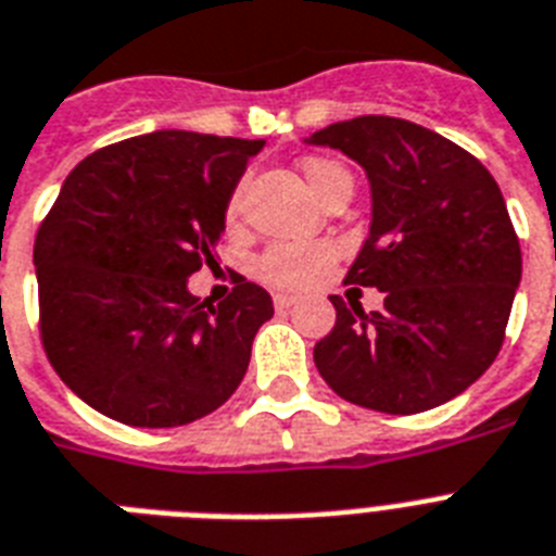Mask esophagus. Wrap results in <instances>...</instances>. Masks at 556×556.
<instances>
[{
  "label": "esophagus",
  "mask_w": 556,
  "mask_h": 556,
  "mask_svg": "<svg viewBox=\"0 0 556 556\" xmlns=\"http://www.w3.org/2000/svg\"><path fill=\"white\" fill-rule=\"evenodd\" d=\"M296 302V296H291V293H274V305H277V311H288Z\"/></svg>",
  "instance_id": "34e87169"
}]
</instances>
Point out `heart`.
Returning <instances> with one entry per match:
<instances>
[{"label": "heart", "mask_w": 556, "mask_h": 556, "mask_svg": "<svg viewBox=\"0 0 556 556\" xmlns=\"http://www.w3.org/2000/svg\"><path fill=\"white\" fill-rule=\"evenodd\" d=\"M300 168L323 202L340 191H351V174L328 156H305ZM239 216H242V191H233L225 207V219L233 225L239 223ZM333 260H337V251L331 242H277L260 254L254 274L260 282L277 291H302L314 286L325 270L331 268Z\"/></svg>", "instance_id": "heart-1"}]
</instances>
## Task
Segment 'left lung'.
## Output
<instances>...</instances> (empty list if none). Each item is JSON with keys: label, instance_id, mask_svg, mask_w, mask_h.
Here are the masks:
<instances>
[{"label": "left lung", "instance_id": "8db88e82", "mask_svg": "<svg viewBox=\"0 0 556 556\" xmlns=\"http://www.w3.org/2000/svg\"><path fill=\"white\" fill-rule=\"evenodd\" d=\"M371 182V231L345 274L386 305L331 296L337 323L314 345L323 380L354 405L419 414L463 394L497 359L522 254L500 185L477 156L396 116L311 134Z\"/></svg>", "mask_w": 556, "mask_h": 556}]
</instances>
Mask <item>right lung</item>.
<instances>
[{
  "label": "right lung",
  "instance_id": "1",
  "mask_svg": "<svg viewBox=\"0 0 556 556\" xmlns=\"http://www.w3.org/2000/svg\"><path fill=\"white\" fill-rule=\"evenodd\" d=\"M263 139L156 130L67 174L34 242L39 337L79 400L137 428L216 410L248 371L274 302L233 279L219 305L185 279L214 263L225 207Z\"/></svg>",
  "mask_w": 556,
  "mask_h": 556
}]
</instances>
